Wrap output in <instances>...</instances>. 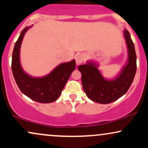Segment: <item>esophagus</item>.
<instances>
[{
    "mask_svg": "<svg viewBox=\"0 0 148 148\" xmlns=\"http://www.w3.org/2000/svg\"><path fill=\"white\" fill-rule=\"evenodd\" d=\"M76 59V62L77 64H80L84 62L85 60V56L83 54H79V55H76L75 57Z\"/></svg>",
    "mask_w": 148,
    "mask_h": 148,
    "instance_id": "esophagus-1",
    "label": "esophagus"
}]
</instances>
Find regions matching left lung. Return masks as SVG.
<instances>
[{
    "label": "left lung",
    "instance_id": "obj_1",
    "mask_svg": "<svg viewBox=\"0 0 148 148\" xmlns=\"http://www.w3.org/2000/svg\"><path fill=\"white\" fill-rule=\"evenodd\" d=\"M125 37L129 51V62L115 79L105 80L96 64L93 63L82 64L78 67L81 73V82L85 92L92 101L99 103L113 102L124 95L133 82L136 72V55L134 42L127 30Z\"/></svg>",
    "mask_w": 148,
    "mask_h": 148
}]
</instances>
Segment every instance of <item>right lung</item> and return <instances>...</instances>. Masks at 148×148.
<instances>
[{"instance_id":"right-lung-1","label":"right lung","mask_w":148,"mask_h":148,"mask_svg":"<svg viewBox=\"0 0 148 148\" xmlns=\"http://www.w3.org/2000/svg\"><path fill=\"white\" fill-rule=\"evenodd\" d=\"M28 27L22 30L15 43L12 58V70L18 88L23 94L34 101L40 103H51L58 99L61 92L75 69L76 61L62 63L49 75L42 78H33L21 69L19 62V49L23 35Z\"/></svg>"}]
</instances>
